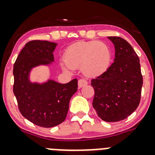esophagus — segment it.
I'll return each mask as SVG.
<instances>
[{"label": "esophagus", "mask_w": 155, "mask_h": 155, "mask_svg": "<svg viewBox=\"0 0 155 155\" xmlns=\"http://www.w3.org/2000/svg\"><path fill=\"white\" fill-rule=\"evenodd\" d=\"M87 81L84 80V79H80L78 81V87H84V86L87 85Z\"/></svg>", "instance_id": "obj_1"}]
</instances>
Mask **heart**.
Masks as SVG:
<instances>
[{"label":"heart","instance_id":"heart-1","mask_svg":"<svg viewBox=\"0 0 155 155\" xmlns=\"http://www.w3.org/2000/svg\"><path fill=\"white\" fill-rule=\"evenodd\" d=\"M110 48L98 40L78 42L71 45L64 52L65 70L81 68L85 76L95 78L103 74L110 65Z\"/></svg>","mask_w":155,"mask_h":155}]
</instances>
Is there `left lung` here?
<instances>
[{
	"label": "left lung",
	"instance_id": "1",
	"mask_svg": "<svg viewBox=\"0 0 155 155\" xmlns=\"http://www.w3.org/2000/svg\"><path fill=\"white\" fill-rule=\"evenodd\" d=\"M115 46L114 62L103 74L91 80L92 105L98 117L118 122L132 114L140 104L143 77L138 56L123 38L109 36Z\"/></svg>",
	"mask_w": 155,
	"mask_h": 155
}]
</instances>
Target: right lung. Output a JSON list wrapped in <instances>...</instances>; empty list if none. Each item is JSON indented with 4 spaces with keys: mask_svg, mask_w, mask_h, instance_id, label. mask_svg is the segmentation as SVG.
<instances>
[{
    "mask_svg": "<svg viewBox=\"0 0 155 155\" xmlns=\"http://www.w3.org/2000/svg\"><path fill=\"white\" fill-rule=\"evenodd\" d=\"M57 43L32 40L27 42L14 64L13 91L20 113L37 126L56 127L65 120L71 97L78 90L76 78L67 84L48 80L42 84L29 80L31 70L54 61Z\"/></svg>",
    "mask_w": 155,
    "mask_h": 155,
    "instance_id": "right-lung-1",
    "label": "right lung"
}]
</instances>
